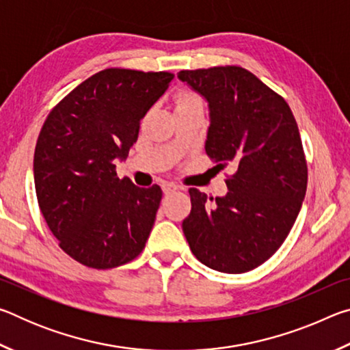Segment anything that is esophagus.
<instances>
[{"label":"esophagus","mask_w":350,"mask_h":350,"mask_svg":"<svg viewBox=\"0 0 350 350\" xmlns=\"http://www.w3.org/2000/svg\"><path fill=\"white\" fill-rule=\"evenodd\" d=\"M162 189H163L165 194H170V193H174L176 189H179V187H177L176 183H173V182H163Z\"/></svg>","instance_id":"1"}]
</instances>
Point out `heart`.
I'll use <instances>...</instances> for the list:
<instances>
[{
	"instance_id": "heart-1",
	"label": "heart",
	"mask_w": 350,
	"mask_h": 350,
	"mask_svg": "<svg viewBox=\"0 0 350 350\" xmlns=\"http://www.w3.org/2000/svg\"><path fill=\"white\" fill-rule=\"evenodd\" d=\"M188 100H198L196 96H191V94H185V96H182L179 102H188Z\"/></svg>"
}]
</instances>
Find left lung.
I'll use <instances>...</instances> for the list:
<instances>
[{
	"label": "left lung",
	"mask_w": 350,
	"mask_h": 350,
	"mask_svg": "<svg viewBox=\"0 0 350 350\" xmlns=\"http://www.w3.org/2000/svg\"><path fill=\"white\" fill-rule=\"evenodd\" d=\"M177 79L208 103L206 154L236 168L225 196L189 188L183 234L206 267L244 273L282 245L303 205L307 165L298 125L286 100L244 68L180 70Z\"/></svg>",
	"instance_id": "8db88e82"
}]
</instances>
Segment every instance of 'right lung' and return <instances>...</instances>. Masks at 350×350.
<instances>
[{
  "mask_svg": "<svg viewBox=\"0 0 350 350\" xmlns=\"http://www.w3.org/2000/svg\"><path fill=\"white\" fill-rule=\"evenodd\" d=\"M170 72L105 69L47 116L33 156V180L47 227L70 258L112 269L137 258L156 221L159 185L118 179L140 120L167 91Z\"/></svg>",
  "mask_w": 350,
  "mask_h": 350,
  "instance_id": "obj_1",
  "label": "right lung"
}]
</instances>
